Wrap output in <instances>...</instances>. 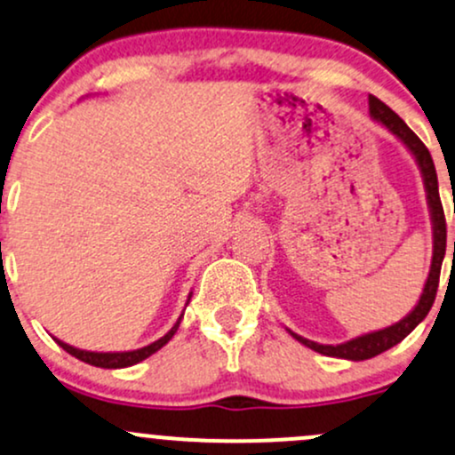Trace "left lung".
Masks as SVG:
<instances>
[{
	"label": "left lung",
	"mask_w": 455,
	"mask_h": 455,
	"mask_svg": "<svg viewBox=\"0 0 455 455\" xmlns=\"http://www.w3.org/2000/svg\"><path fill=\"white\" fill-rule=\"evenodd\" d=\"M370 116L376 122H380L382 126H387L397 140L408 148L412 156H415L417 167H419L423 187H426V197H427V208H430V219H432V264L430 273H427L426 285H423V292L417 300V305L412 307L411 314H406L400 323L385 326L380 331H371V333L359 335V338H352L344 344H318V341H311L300 338V335L292 333L288 329V333L292 335L296 341H300L307 348L320 352V355L335 356V359H348V361H365L371 356L380 355V352L393 348L395 344H400L402 339L415 329L427 315V311L432 309L434 299H436V288H438V277H441V267L443 258H445V247H447V226H445V212H443L441 196H438V178L436 170H434V161L427 152V148L423 146V141L406 126V122L402 120L395 111L389 109L382 100L370 94Z\"/></svg>",
	"instance_id": "1"
}]
</instances>
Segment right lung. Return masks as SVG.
Here are the masks:
<instances>
[{
	"instance_id": "right-lung-1",
	"label": "right lung",
	"mask_w": 455,
	"mask_h": 455,
	"mask_svg": "<svg viewBox=\"0 0 455 455\" xmlns=\"http://www.w3.org/2000/svg\"><path fill=\"white\" fill-rule=\"evenodd\" d=\"M188 300H191V294H188ZM188 300H187V305H188ZM180 320H182V314H180V318L176 320V324H173L172 329L167 331V333L163 335L161 339L152 341V344H148V346H144V348H137V350H124V352H92V350L75 348V346L66 344V341L58 339V338H53V339L58 341L60 348H64L66 352H68V355L76 356V359L84 361V363H90V365H94V367H105V370H120V367H131V365L140 363V361H144V359H148V356H150V355H155L156 350H161L163 346H165L167 341H170V339L173 338V335H176L178 326H180Z\"/></svg>"
}]
</instances>
